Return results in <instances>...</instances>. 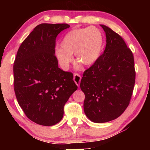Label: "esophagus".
I'll return each instance as SVG.
<instances>
[{
  "instance_id": "esophagus-1",
  "label": "esophagus",
  "mask_w": 150,
  "mask_h": 150,
  "mask_svg": "<svg viewBox=\"0 0 150 150\" xmlns=\"http://www.w3.org/2000/svg\"><path fill=\"white\" fill-rule=\"evenodd\" d=\"M81 76L78 74H74V81L75 82V83L76 84L78 87H79L80 84H81Z\"/></svg>"
}]
</instances>
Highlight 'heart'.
Masks as SVG:
<instances>
[{"label": "heart", "instance_id": "1", "mask_svg": "<svg viewBox=\"0 0 150 150\" xmlns=\"http://www.w3.org/2000/svg\"><path fill=\"white\" fill-rule=\"evenodd\" d=\"M104 46V38L101 30L95 26L77 28L69 30L63 37L61 48L55 50L54 54L63 69L68 68L76 59L85 66H91L99 59Z\"/></svg>", "mask_w": 150, "mask_h": 150}]
</instances>
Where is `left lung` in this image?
I'll list each match as a JSON object with an SVG mask.
<instances>
[{"label": "left lung", "instance_id": "8db88e82", "mask_svg": "<svg viewBox=\"0 0 150 150\" xmlns=\"http://www.w3.org/2000/svg\"><path fill=\"white\" fill-rule=\"evenodd\" d=\"M106 34L104 52L85 71L81 89L84 111L94 123L115 120L128 107L135 83L134 57L122 37L100 24Z\"/></svg>", "mask_w": 150, "mask_h": 150}]
</instances>
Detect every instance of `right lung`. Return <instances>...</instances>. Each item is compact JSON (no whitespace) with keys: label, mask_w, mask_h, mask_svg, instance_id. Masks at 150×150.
Listing matches in <instances>:
<instances>
[{"label":"right lung","mask_w":150,"mask_h":150,"mask_svg":"<svg viewBox=\"0 0 150 150\" xmlns=\"http://www.w3.org/2000/svg\"><path fill=\"white\" fill-rule=\"evenodd\" d=\"M67 24H40L18 49L13 65L14 91L26 117L45 126L57 124L63 107L78 89L73 74L58 66L55 40Z\"/></svg>","instance_id":"right-lung-1"}]
</instances>
